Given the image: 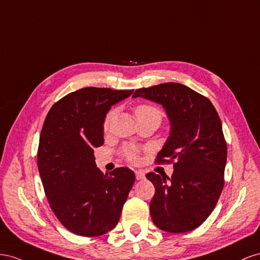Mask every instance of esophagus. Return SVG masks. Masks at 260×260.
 I'll list each match as a JSON object with an SVG mask.
<instances>
[{
  "label": "esophagus",
  "mask_w": 260,
  "mask_h": 260,
  "mask_svg": "<svg viewBox=\"0 0 260 260\" xmlns=\"http://www.w3.org/2000/svg\"><path fill=\"white\" fill-rule=\"evenodd\" d=\"M135 175H136V180H144L145 179V172L143 170H137L135 171Z\"/></svg>",
  "instance_id": "esophagus-1"
}]
</instances>
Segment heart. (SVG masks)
Listing matches in <instances>:
<instances>
[{"label": "heart", "mask_w": 260, "mask_h": 260, "mask_svg": "<svg viewBox=\"0 0 260 260\" xmlns=\"http://www.w3.org/2000/svg\"><path fill=\"white\" fill-rule=\"evenodd\" d=\"M114 111H111V112L108 113L106 121H105V128L107 129L110 125V122L113 120L114 117ZM135 114L136 117H153L157 120L159 123L162 118V113L161 111L158 110L157 108L151 107V106H147V105H140L138 107H136L135 109ZM124 154L125 157L127 158L131 162H136L138 160V149L133 146H127L124 148Z\"/></svg>", "instance_id": "b5f03b06"}]
</instances>
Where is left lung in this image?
Instances as JSON below:
<instances>
[{
  "label": "left lung",
  "mask_w": 260,
  "mask_h": 260,
  "mask_svg": "<svg viewBox=\"0 0 260 260\" xmlns=\"http://www.w3.org/2000/svg\"><path fill=\"white\" fill-rule=\"evenodd\" d=\"M137 97L166 110L170 134L155 161L175 160L171 177L146 174L155 188L151 219L166 232L191 231L210 216L223 188L228 151L220 117L209 99L182 84L140 88Z\"/></svg>",
  "instance_id": "obj_1"
}]
</instances>
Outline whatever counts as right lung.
<instances>
[{"mask_svg":"<svg viewBox=\"0 0 260 260\" xmlns=\"http://www.w3.org/2000/svg\"><path fill=\"white\" fill-rule=\"evenodd\" d=\"M134 90L86 87L52 106L38 148L39 174L48 202L69 231L99 236L111 231L135 181L128 168L103 174L93 149L103 145V124L111 107Z\"/></svg>","mask_w":260,"mask_h":260,"instance_id":"right-lung-1","label":"right lung"}]
</instances>
